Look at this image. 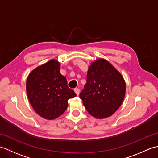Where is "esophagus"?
Listing matches in <instances>:
<instances>
[{"mask_svg": "<svg viewBox=\"0 0 158 158\" xmlns=\"http://www.w3.org/2000/svg\"><path fill=\"white\" fill-rule=\"evenodd\" d=\"M74 91H75V92L76 93V94H77V96H79V92H80V90H79V88H75V89H74Z\"/></svg>", "mask_w": 158, "mask_h": 158, "instance_id": "1", "label": "esophagus"}]
</instances>
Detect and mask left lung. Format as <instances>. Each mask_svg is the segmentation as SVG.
Segmentation results:
<instances>
[{
	"instance_id": "obj_1",
	"label": "left lung",
	"mask_w": 158,
	"mask_h": 158,
	"mask_svg": "<svg viewBox=\"0 0 158 158\" xmlns=\"http://www.w3.org/2000/svg\"><path fill=\"white\" fill-rule=\"evenodd\" d=\"M126 89L121 73L107 60L98 58L89 66L87 83L79 96L90 115L104 119L119 108Z\"/></svg>"
}]
</instances>
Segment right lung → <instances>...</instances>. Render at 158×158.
<instances>
[{"label": "right lung", "instance_id": "add662e5", "mask_svg": "<svg viewBox=\"0 0 158 158\" xmlns=\"http://www.w3.org/2000/svg\"><path fill=\"white\" fill-rule=\"evenodd\" d=\"M26 92L35 111L48 120L62 115L68 100L77 96L69 88L66 77L60 73V64L54 59L32 70L26 80Z\"/></svg>", "mask_w": 158, "mask_h": 158}]
</instances>
